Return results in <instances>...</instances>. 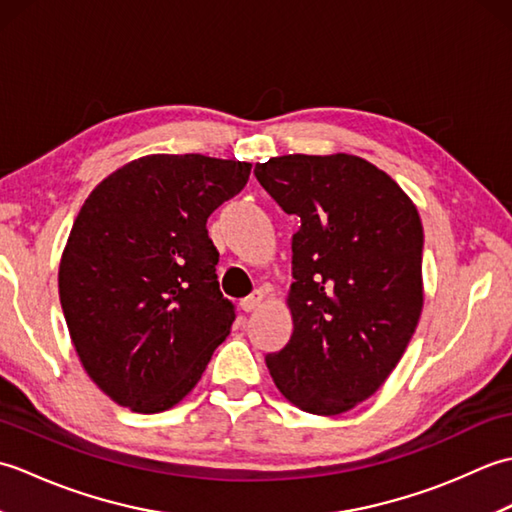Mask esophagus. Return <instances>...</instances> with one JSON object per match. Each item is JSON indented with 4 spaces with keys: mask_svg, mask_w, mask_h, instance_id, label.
Listing matches in <instances>:
<instances>
[{
    "mask_svg": "<svg viewBox=\"0 0 512 512\" xmlns=\"http://www.w3.org/2000/svg\"><path fill=\"white\" fill-rule=\"evenodd\" d=\"M262 301H264V292L262 290H255V292H250L248 297H244L242 301H239V306H242L244 312H253V310H257L259 306H262Z\"/></svg>",
    "mask_w": 512,
    "mask_h": 512,
    "instance_id": "esophagus-1",
    "label": "esophagus"
}]
</instances>
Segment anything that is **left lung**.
<instances>
[{
	"instance_id": "8db88e82",
	"label": "left lung",
	"mask_w": 512,
	"mask_h": 512,
	"mask_svg": "<svg viewBox=\"0 0 512 512\" xmlns=\"http://www.w3.org/2000/svg\"><path fill=\"white\" fill-rule=\"evenodd\" d=\"M255 176L301 220L288 292L295 328L266 365L292 405L336 416L376 394L416 332L418 209L385 171L350 154L270 158Z\"/></svg>"
}]
</instances>
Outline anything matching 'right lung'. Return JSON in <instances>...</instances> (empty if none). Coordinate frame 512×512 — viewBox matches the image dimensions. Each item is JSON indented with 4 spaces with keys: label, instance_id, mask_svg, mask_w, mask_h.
Returning <instances> with one entry per match:
<instances>
[{
    "label": "right lung",
    "instance_id": "add662e5",
    "mask_svg": "<svg viewBox=\"0 0 512 512\" xmlns=\"http://www.w3.org/2000/svg\"><path fill=\"white\" fill-rule=\"evenodd\" d=\"M248 176L250 162L154 154L81 206L59 266L61 308L85 372L118 405H178L231 332L206 220Z\"/></svg>",
    "mask_w": 512,
    "mask_h": 512
}]
</instances>
